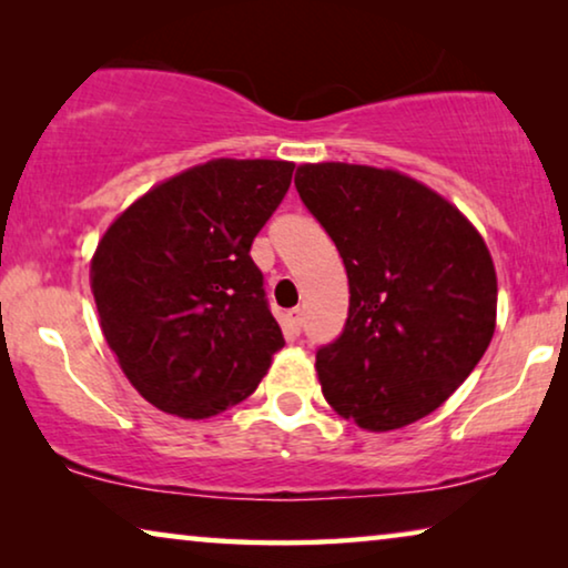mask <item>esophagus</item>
Here are the masks:
<instances>
[{
  "instance_id": "esophagus-1",
  "label": "esophagus",
  "mask_w": 568,
  "mask_h": 568,
  "mask_svg": "<svg viewBox=\"0 0 568 568\" xmlns=\"http://www.w3.org/2000/svg\"><path fill=\"white\" fill-rule=\"evenodd\" d=\"M284 328H286V336H290V338L300 336V331H302V310L300 307H294V310H290V313H286Z\"/></svg>"
}]
</instances>
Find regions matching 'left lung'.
Returning <instances> with one entry per match:
<instances>
[{
    "label": "left lung",
    "mask_w": 568,
    "mask_h": 568,
    "mask_svg": "<svg viewBox=\"0 0 568 568\" xmlns=\"http://www.w3.org/2000/svg\"><path fill=\"white\" fill-rule=\"evenodd\" d=\"M294 185L336 243L352 294L341 336L315 354L325 400L369 432L429 416L491 344L496 271L484 237L393 170L321 162L302 165Z\"/></svg>",
    "instance_id": "left-lung-1"
}]
</instances>
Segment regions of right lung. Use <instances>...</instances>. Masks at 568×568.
I'll return each instance as SVG.
<instances>
[{
	"instance_id": "right-lung-1",
	"label": "right lung",
	"mask_w": 568,
	"mask_h": 568,
	"mask_svg": "<svg viewBox=\"0 0 568 568\" xmlns=\"http://www.w3.org/2000/svg\"><path fill=\"white\" fill-rule=\"evenodd\" d=\"M292 173L282 160H212L144 193L98 243L100 328L165 414L206 418L245 400L284 346L251 245Z\"/></svg>"
}]
</instances>
